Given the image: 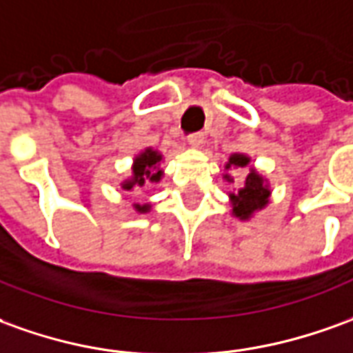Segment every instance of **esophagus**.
Instances as JSON below:
<instances>
[{
  "label": "esophagus",
  "instance_id": "34e87169",
  "mask_svg": "<svg viewBox=\"0 0 353 353\" xmlns=\"http://www.w3.org/2000/svg\"><path fill=\"white\" fill-rule=\"evenodd\" d=\"M188 144H190L192 148H200V145L203 144V134L188 136Z\"/></svg>",
  "mask_w": 353,
  "mask_h": 353
}]
</instances>
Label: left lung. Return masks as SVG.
Wrapping results in <instances>:
<instances>
[{
    "instance_id": "1",
    "label": "left lung",
    "mask_w": 353,
    "mask_h": 353,
    "mask_svg": "<svg viewBox=\"0 0 353 353\" xmlns=\"http://www.w3.org/2000/svg\"><path fill=\"white\" fill-rule=\"evenodd\" d=\"M250 157L244 153H232L228 157V163L225 169H246L250 165ZM223 179L227 182H234L230 174H223ZM271 198V186L263 174L255 171L254 167H250L246 171V179L242 182V186L236 192H228V200H230V211L232 215L240 221H250L257 211H261L269 205Z\"/></svg>"
}]
</instances>
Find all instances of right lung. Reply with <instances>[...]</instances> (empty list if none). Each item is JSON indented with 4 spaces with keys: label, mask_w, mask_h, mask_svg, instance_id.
I'll return each mask as SVG.
<instances>
[{
    "label": "right lung",
    "mask_w": 353,
    "mask_h": 353,
    "mask_svg": "<svg viewBox=\"0 0 353 353\" xmlns=\"http://www.w3.org/2000/svg\"><path fill=\"white\" fill-rule=\"evenodd\" d=\"M163 161V155L157 150L145 148L138 153L132 161V174L121 182L123 190H134V188H144L150 184H155L163 179V169L159 163ZM134 209L138 213H148L152 205L150 203H134Z\"/></svg>",
    "instance_id": "obj_1"
}]
</instances>
